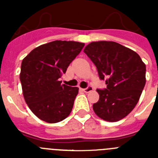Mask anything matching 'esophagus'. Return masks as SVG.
<instances>
[{
    "mask_svg": "<svg viewBox=\"0 0 158 158\" xmlns=\"http://www.w3.org/2000/svg\"><path fill=\"white\" fill-rule=\"evenodd\" d=\"M93 87H91V86H89V87L86 88V89H82V91L85 92V93H86L93 91Z\"/></svg>",
    "mask_w": 158,
    "mask_h": 158,
    "instance_id": "obj_1",
    "label": "esophagus"
}]
</instances>
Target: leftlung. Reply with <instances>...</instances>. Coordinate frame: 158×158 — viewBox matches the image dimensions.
Returning a JSON list of instances; mask_svg holds the SVG:
<instances>
[{"label":"left lung","instance_id":"1","mask_svg":"<svg viewBox=\"0 0 158 158\" xmlns=\"http://www.w3.org/2000/svg\"><path fill=\"white\" fill-rule=\"evenodd\" d=\"M84 52L100 79L107 78V89L96 90L100 99L93 104V111L107 122L120 120L139 102L146 85V65L135 51L115 42H92Z\"/></svg>","mask_w":158,"mask_h":158}]
</instances>
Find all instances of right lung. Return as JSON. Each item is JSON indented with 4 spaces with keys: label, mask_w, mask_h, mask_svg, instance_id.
<instances>
[{
    "label": "right lung",
    "mask_w": 158,
    "mask_h": 158,
    "mask_svg": "<svg viewBox=\"0 0 158 158\" xmlns=\"http://www.w3.org/2000/svg\"><path fill=\"white\" fill-rule=\"evenodd\" d=\"M84 46L56 40L39 46L22 61L19 79L23 98L41 120L55 123L70 114L79 89L62 85L59 78Z\"/></svg>",
    "instance_id": "1"
}]
</instances>
